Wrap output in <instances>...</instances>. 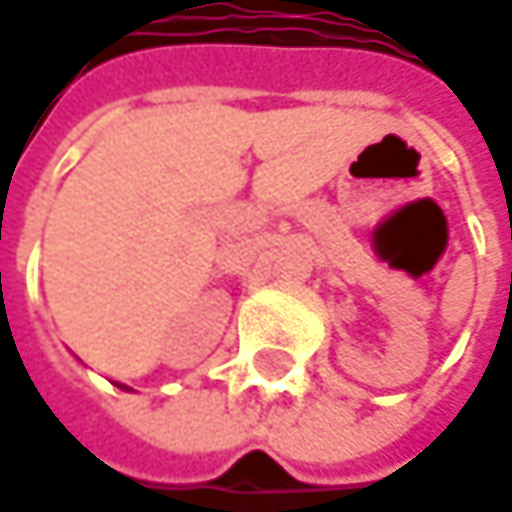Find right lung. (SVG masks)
<instances>
[{
	"label": "right lung",
	"mask_w": 512,
	"mask_h": 512,
	"mask_svg": "<svg viewBox=\"0 0 512 512\" xmlns=\"http://www.w3.org/2000/svg\"><path fill=\"white\" fill-rule=\"evenodd\" d=\"M119 390H131V387H119Z\"/></svg>",
	"instance_id": "obj_1"
}]
</instances>
